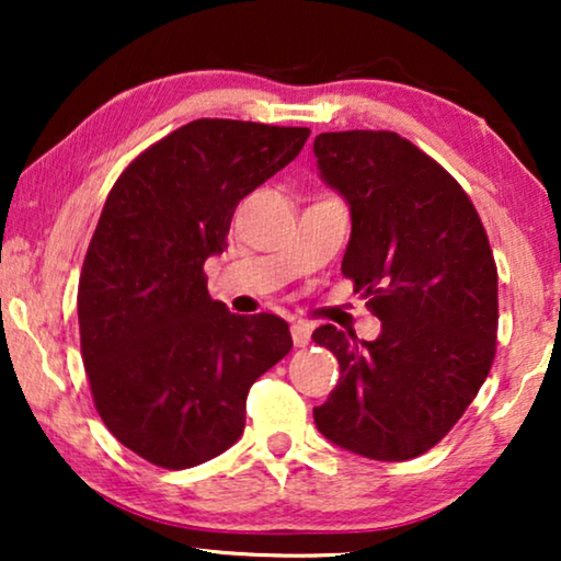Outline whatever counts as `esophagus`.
I'll return each mask as SVG.
<instances>
[{"label": "esophagus", "mask_w": 561, "mask_h": 561, "mask_svg": "<svg viewBox=\"0 0 561 561\" xmlns=\"http://www.w3.org/2000/svg\"><path fill=\"white\" fill-rule=\"evenodd\" d=\"M290 336H294L296 347H306V344L311 342V327L309 324H301V321H298V324L290 327Z\"/></svg>", "instance_id": "esophagus-1"}]
</instances>
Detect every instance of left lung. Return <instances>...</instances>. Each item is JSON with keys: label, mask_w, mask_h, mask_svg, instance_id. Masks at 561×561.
Wrapping results in <instances>:
<instances>
[{"label": "left lung", "mask_w": 561, "mask_h": 561, "mask_svg": "<svg viewBox=\"0 0 561 561\" xmlns=\"http://www.w3.org/2000/svg\"><path fill=\"white\" fill-rule=\"evenodd\" d=\"M319 171L347 198L342 275L382 321L375 342L319 327L340 382L313 421L355 455L401 462L439 444L485 382L497 340V267L465 188L388 129L321 133Z\"/></svg>", "instance_id": "left-lung-1"}]
</instances>
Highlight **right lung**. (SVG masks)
<instances>
[{
    "instance_id": "obj_1",
    "label": "right lung",
    "mask_w": 561,
    "mask_h": 561,
    "mask_svg": "<svg viewBox=\"0 0 561 561\" xmlns=\"http://www.w3.org/2000/svg\"><path fill=\"white\" fill-rule=\"evenodd\" d=\"M309 127L194 119L114 183L83 257L79 332L91 398L117 442L165 470L242 436L250 386L294 347L275 313L240 317L206 290L237 204L286 168Z\"/></svg>"
}]
</instances>
